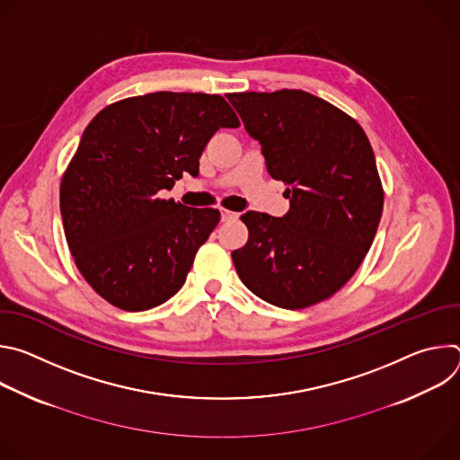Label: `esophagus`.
<instances>
[{"mask_svg": "<svg viewBox=\"0 0 460 460\" xmlns=\"http://www.w3.org/2000/svg\"><path fill=\"white\" fill-rule=\"evenodd\" d=\"M238 213L229 211V209H222V222H229V220H236Z\"/></svg>", "mask_w": 460, "mask_h": 460, "instance_id": "obj_1", "label": "esophagus"}]
</instances>
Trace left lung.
<instances>
[{"label": "left lung", "instance_id": "8db88e82", "mask_svg": "<svg viewBox=\"0 0 460 460\" xmlns=\"http://www.w3.org/2000/svg\"><path fill=\"white\" fill-rule=\"evenodd\" d=\"M227 100L291 202L282 218L256 211L240 217L249 231L245 245L231 252L240 280L284 309L333 296L360 268L384 208L364 128L305 91L233 93Z\"/></svg>", "mask_w": 460, "mask_h": 460}]
</instances>
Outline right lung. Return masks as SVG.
Listing matches in <instances>:
<instances>
[{
	"label": "right lung",
	"mask_w": 460,
	"mask_h": 460,
	"mask_svg": "<svg viewBox=\"0 0 460 460\" xmlns=\"http://www.w3.org/2000/svg\"><path fill=\"white\" fill-rule=\"evenodd\" d=\"M238 116L218 94L151 93L102 109L59 183L65 238L87 284L123 311H146L180 291L196 252L220 222L164 189L189 172L220 127Z\"/></svg>",
	"instance_id": "add662e5"
}]
</instances>
